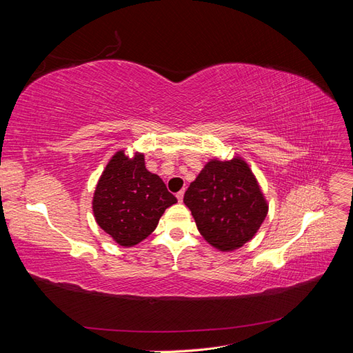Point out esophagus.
Instances as JSON below:
<instances>
[{"label": "esophagus", "mask_w": 353, "mask_h": 353, "mask_svg": "<svg viewBox=\"0 0 353 353\" xmlns=\"http://www.w3.org/2000/svg\"><path fill=\"white\" fill-rule=\"evenodd\" d=\"M176 199H178V201H183V199H184V190L178 191V193H176Z\"/></svg>", "instance_id": "obj_1"}]
</instances>
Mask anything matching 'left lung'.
Segmentation results:
<instances>
[{"mask_svg":"<svg viewBox=\"0 0 353 353\" xmlns=\"http://www.w3.org/2000/svg\"><path fill=\"white\" fill-rule=\"evenodd\" d=\"M200 234L213 248L234 250L249 241L268 212L244 160H210L184 194Z\"/></svg>","mask_w":353,"mask_h":353,"instance_id":"left-lung-1","label":"left lung"}]
</instances>
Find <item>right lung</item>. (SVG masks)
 <instances>
[{
  "label": "right lung",
  "mask_w": 353,
  "mask_h": 353,
  "mask_svg": "<svg viewBox=\"0 0 353 353\" xmlns=\"http://www.w3.org/2000/svg\"><path fill=\"white\" fill-rule=\"evenodd\" d=\"M176 203L159 175L148 172L144 156L117 152L95 188L92 210L99 225L125 248L135 245L156 230L166 208Z\"/></svg>",
  "instance_id": "add662e5"
}]
</instances>
